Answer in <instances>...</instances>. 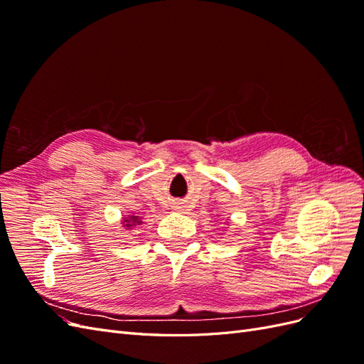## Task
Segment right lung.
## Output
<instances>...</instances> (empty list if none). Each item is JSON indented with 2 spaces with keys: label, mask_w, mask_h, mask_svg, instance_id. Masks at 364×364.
Segmentation results:
<instances>
[{
  "label": "right lung",
  "mask_w": 364,
  "mask_h": 364,
  "mask_svg": "<svg viewBox=\"0 0 364 364\" xmlns=\"http://www.w3.org/2000/svg\"><path fill=\"white\" fill-rule=\"evenodd\" d=\"M139 223H141V220H138L136 215L129 217V220H123V226H126V228H132V226L139 225Z\"/></svg>",
  "instance_id": "add662e5"
}]
</instances>
